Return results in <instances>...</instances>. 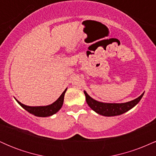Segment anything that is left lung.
Masks as SVG:
<instances>
[{
    "label": "left lung",
    "instance_id": "8db88e82",
    "mask_svg": "<svg viewBox=\"0 0 156 156\" xmlns=\"http://www.w3.org/2000/svg\"><path fill=\"white\" fill-rule=\"evenodd\" d=\"M86 96V101L89 106L98 114L105 117H113V116L120 115L133 108L140 101L144 93L141 94L139 98L133 101L127 102L124 103H105L97 101L91 98L90 96L84 91Z\"/></svg>",
    "mask_w": 156,
    "mask_h": 156
}]
</instances>
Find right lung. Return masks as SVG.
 Masks as SVG:
<instances>
[{
    "instance_id": "1",
    "label": "right lung",
    "mask_w": 156,
    "mask_h": 156,
    "mask_svg": "<svg viewBox=\"0 0 156 156\" xmlns=\"http://www.w3.org/2000/svg\"><path fill=\"white\" fill-rule=\"evenodd\" d=\"M66 91H67V89L61 94V96L57 99L56 101H55L54 103H52L51 105H45V106H28V105L21 103L17 100H16V101L23 108L26 109L27 112H29L30 114H34V115L37 116V117H49V116H52L53 114L58 112L60 110V108H62L64 103V94H65Z\"/></svg>"
}]
</instances>
